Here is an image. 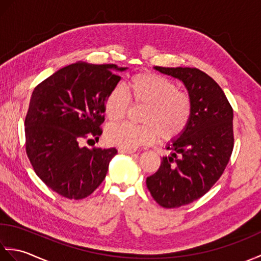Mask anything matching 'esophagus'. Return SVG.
I'll return each mask as SVG.
<instances>
[{
	"mask_svg": "<svg viewBox=\"0 0 261 261\" xmlns=\"http://www.w3.org/2000/svg\"><path fill=\"white\" fill-rule=\"evenodd\" d=\"M118 151L120 153H126V154H132V153L136 152L135 150H127V149H123V148H119Z\"/></svg>",
	"mask_w": 261,
	"mask_h": 261,
	"instance_id": "1",
	"label": "esophagus"
}]
</instances>
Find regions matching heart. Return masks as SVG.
Returning a JSON list of instances; mask_svg holds the SVG:
<instances>
[{"mask_svg":"<svg viewBox=\"0 0 261 261\" xmlns=\"http://www.w3.org/2000/svg\"><path fill=\"white\" fill-rule=\"evenodd\" d=\"M114 87L105 98L104 112L115 123L125 115L129 97L134 103L145 104L141 115L143 124L121 123L110 127L107 140L111 145L135 150L151 143L159 137L171 140L180 136L192 116V101L188 94L178 91L173 81L152 73L132 76L125 86Z\"/></svg>","mask_w":261,"mask_h":261,"instance_id":"obj_1","label":"heart"}]
</instances>
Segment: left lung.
Segmentation results:
<instances>
[{
  "label": "left lung",
  "mask_w": 261,
  "mask_h": 261,
  "mask_svg": "<svg viewBox=\"0 0 261 261\" xmlns=\"http://www.w3.org/2000/svg\"><path fill=\"white\" fill-rule=\"evenodd\" d=\"M153 68L179 80L192 101L186 129L167 143L170 154L146 180L160 206L176 208L202 197L223 174L233 149V110L222 88L204 71Z\"/></svg>",
  "instance_id": "8db88e82"
}]
</instances>
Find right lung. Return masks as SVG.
Returning a JSON list of instances; mask_svg holds the SVG:
<instances>
[{
	"label": "right lung",
	"instance_id": "right-lung-1",
	"mask_svg": "<svg viewBox=\"0 0 261 261\" xmlns=\"http://www.w3.org/2000/svg\"><path fill=\"white\" fill-rule=\"evenodd\" d=\"M126 69L77 62L33 90L24 122L27 154L39 178L59 195L85 198L107 176L118 150L88 149L81 141L102 135L105 98Z\"/></svg>",
	"mask_w": 261,
	"mask_h": 261
}]
</instances>
